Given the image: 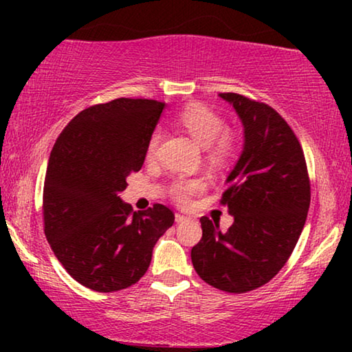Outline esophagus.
Instances as JSON below:
<instances>
[{
  "label": "esophagus",
  "mask_w": 352,
  "mask_h": 352,
  "mask_svg": "<svg viewBox=\"0 0 352 352\" xmlns=\"http://www.w3.org/2000/svg\"><path fill=\"white\" fill-rule=\"evenodd\" d=\"M175 221H176L177 224H179V223H184V221H187V218H186L184 214H179V213H176V214H175Z\"/></svg>",
  "instance_id": "obj_1"
}]
</instances>
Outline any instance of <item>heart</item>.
I'll use <instances>...</instances> for the list:
<instances>
[{"label": "heart", "mask_w": 352, "mask_h": 352, "mask_svg": "<svg viewBox=\"0 0 352 352\" xmlns=\"http://www.w3.org/2000/svg\"><path fill=\"white\" fill-rule=\"evenodd\" d=\"M176 122L197 144L205 147L206 158L216 166L229 165L239 152V139L232 131L224 129V118L204 104H190L182 109ZM160 146V131L155 129L147 141V157L153 158ZM204 181L177 177L170 187L171 197L177 204L187 205L190 197L204 190Z\"/></svg>", "instance_id": "obj_1"}]
</instances>
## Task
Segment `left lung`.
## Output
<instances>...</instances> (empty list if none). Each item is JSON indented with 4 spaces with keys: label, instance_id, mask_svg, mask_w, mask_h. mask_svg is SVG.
<instances>
[{
    "label": "left lung",
    "instance_id": "1",
    "mask_svg": "<svg viewBox=\"0 0 352 352\" xmlns=\"http://www.w3.org/2000/svg\"><path fill=\"white\" fill-rule=\"evenodd\" d=\"M243 123L245 144L221 204L234 216L228 232L200 218L201 239L190 258L208 285L228 293L263 287L296 247L311 204L306 158L296 134L271 105L221 93Z\"/></svg>",
    "mask_w": 352,
    "mask_h": 352
}]
</instances>
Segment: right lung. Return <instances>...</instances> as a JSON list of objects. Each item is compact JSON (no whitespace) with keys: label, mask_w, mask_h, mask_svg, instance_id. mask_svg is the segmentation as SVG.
Returning a JSON list of instances; mask_svg holds the SVG:
<instances>
[{"label":"right lung","mask_w":352,"mask_h":352,"mask_svg":"<svg viewBox=\"0 0 352 352\" xmlns=\"http://www.w3.org/2000/svg\"><path fill=\"white\" fill-rule=\"evenodd\" d=\"M165 102L120 98L81 110L51 151L43 189L45 234L76 282L117 292L148 269L157 240L175 223L162 204L133 211L120 199L142 168Z\"/></svg>","instance_id":"right-lung-1"}]
</instances>
